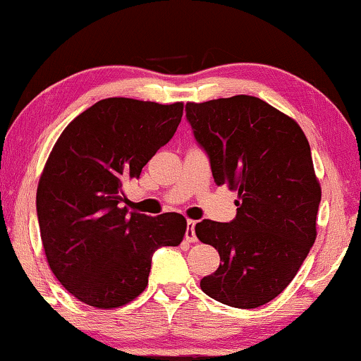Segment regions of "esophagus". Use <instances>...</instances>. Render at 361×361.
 <instances>
[{
	"mask_svg": "<svg viewBox=\"0 0 361 361\" xmlns=\"http://www.w3.org/2000/svg\"><path fill=\"white\" fill-rule=\"evenodd\" d=\"M185 240L187 242H197V235H195V222L194 221H187Z\"/></svg>",
	"mask_w": 361,
	"mask_h": 361,
	"instance_id": "esophagus-1",
	"label": "esophagus"
}]
</instances>
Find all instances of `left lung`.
<instances>
[{"instance_id":"8db88e82","label":"left lung","mask_w":361,"mask_h":361,"mask_svg":"<svg viewBox=\"0 0 361 361\" xmlns=\"http://www.w3.org/2000/svg\"><path fill=\"white\" fill-rule=\"evenodd\" d=\"M185 118L215 184L238 190L233 221L195 226L222 260L200 288L228 307L265 305L292 282L317 237L322 190L310 144L293 119L254 96L187 102Z\"/></svg>"}]
</instances>
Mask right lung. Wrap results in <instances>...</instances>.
<instances>
[{"mask_svg": "<svg viewBox=\"0 0 361 361\" xmlns=\"http://www.w3.org/2000/svg\"><path fill=\"white\" fill-rule=\"evenodd\" d=\"M182 102L109 97L79 114L56 140L36 192L48 264L61 285L96 308L144 292L159 247L182 242L180 214L129 212L123 185L172 139Z\"/></svg>", "mask_w": 361, "mask_h": 361, "instance_id": "add662e5", "label": "right lung"}]
</instances>
